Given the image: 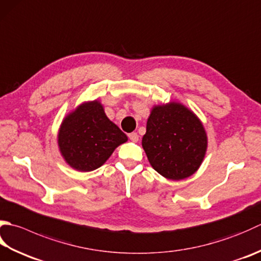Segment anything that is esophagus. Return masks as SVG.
I'll return each mask as SVG.
<instances>
[{
  "label": "esophagus",
  "mask_w": 261,
  "mask_h": 261,
  "mask_svg": "<svg viewBox=\"0 0 261 261\" xmlns=\"http://www.w3.org/2000/svg\"><path fill=\"white\" fill-rule=\"evenodd\" d=\"M129 139L131 141L137 142L138 140H139V136H138L137 132H131V134H129Z\"/></svg>",
  "instance_id": "34e87169"
}]
</instances>
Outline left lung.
I'll return each instance as SVG.
<instances>
[{"mask_svg": "<svg viewBox=\"0 0 261 261\" xmlns=\"http://www.w3.org/2000/svg\"><path fill=\"white\" fill-rule=\"evenodd\" d=\"M142 148L156 172L178 181L191 176L200 167L207 150V135L192 111L171 101L152 107Z\"/></svg>", "mask_w": 261, "mask_h": 261, "instance_id": "obj_1", "label": "left lung"}]
</instances>
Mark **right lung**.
Listing matches in <instances>:
<instances>
[{
	"instance_id": "add662e5",
	"label": "right lung",
	"mask_w": 261,
	"mask_h": 261,
	"mask_svg": "<svg viewBox=\"0 0 261 261\" xmlns=\"http://www.w3.org/2000/svg\"><path fill=\"white\" fill-rule=\"evenodd\" d=\"M127 137L106 116L98 100L86 101L64 117L58 135L61 155L80 172L100 167Z\"/></svg>"
}]
</instances>
